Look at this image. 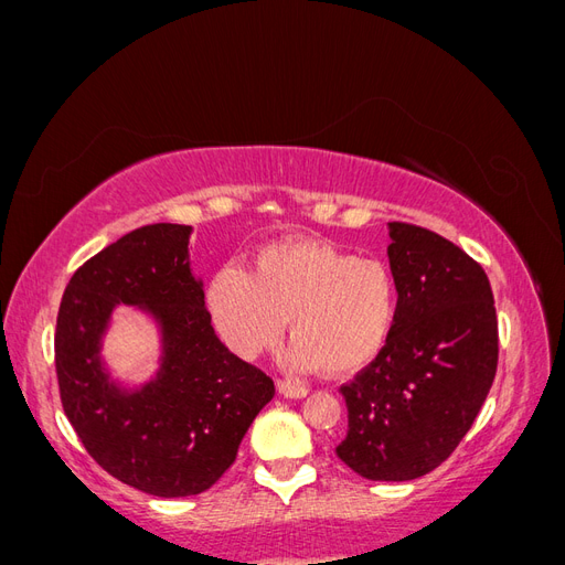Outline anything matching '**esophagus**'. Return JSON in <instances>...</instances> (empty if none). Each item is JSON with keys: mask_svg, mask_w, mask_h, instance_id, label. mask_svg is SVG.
I'll return each mask as SVG.
<instances>
[{"mask_svg": "<svg viewBox=\"0 0 565 565\" xmlns=\"http://www.w3.org/2000/svg\"><path fill=\"white\" fill-rule=\"evenodd\" d=\"M278 393L285 398H303V396H309V388L301 384H292V382H278Z\"/></svg>", "mask_w": 565, "mask_h": 565, "instance_id": "obj_1", "label": "esophagus"}]
</instances>
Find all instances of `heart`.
Masks as SVG:
<instances>
[{
  "mask_svg": "<svg viewBox=\"0 0 565 565\" xmlns=\"http://www.w3.org/2000/svg\"><path fill=\"white\" fill-rule=\"evenodd\" d=\"M207 306L221 339L245 361L276 344L289 318L287 367L347 374L384 349L398 285L380 259H355L322 241H285L256 252L252 273L218 268Z\"/></svg>",
  "mask_w": 565,
  "mask_h": 565,
  "instance_id": "1",
  "label": "heart"
}]
</instances>
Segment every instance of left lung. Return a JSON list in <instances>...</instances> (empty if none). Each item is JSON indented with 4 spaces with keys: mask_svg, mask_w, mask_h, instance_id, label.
Here are the masks:
<instances>
[{
    "mask_svg": "<svg viewBox=\"0 0 565 565\" xmlns=\"http://www.w3.org/2000/svg\"><path fill=\"white\" fill-rule=\"evenodd\" d=\"M398 316L374 361L341 386L337 457L370 481H413L467 436L498 370V316L486 270L446 237L388 224Z\"/></svg>",
    "mask_w": 565,
    "mask_h": 565,
    "instance_id": "8db88e82",
    "label": "left lung"
}]
</instances>
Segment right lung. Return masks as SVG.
Segmentation results:
<instances>
[{"instance_id": "right-lung-1", "label": "right lung", "mask_w": 565, "mask_h": 565, "mask_svg": "<svg viewBox=\"0 0 565 565\" xmlns=\"http://www.w3.org/2000/svg\"><path fill=\"white\" fill-rule=\"evenodd\" d=\"M193 226L152 224L75 270L56 322L65 417L117 481L156 498L212 488L235 461L276 386L221 344L191 266ZM119 305L159 330V367L141 385L117 379L103 341Z\"/></svg>"}]
</instances>
